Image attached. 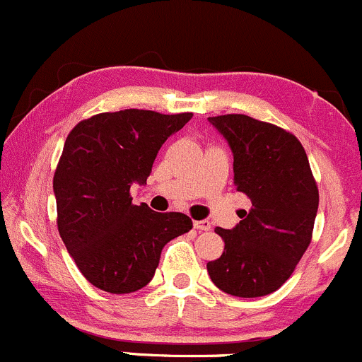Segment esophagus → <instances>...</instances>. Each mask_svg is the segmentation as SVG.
<instances>
[{
	"instance_id": "34e87169",
	"label": "esophagus",
	"mask_w": 362,
	"mask_h": 362,
	"mask_svg": "<svg viewBox=\"0 0 362 362\" xmlns=\"http://www.w3.org/2000/svg\"><path fill=\"white\" fill-rule=\"evenodd\" d=\"M193 227L197 228V230H211V223L207 220H199V221H193Z\"/></svg>"
}]
</instances>
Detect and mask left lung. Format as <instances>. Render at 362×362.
Here are the masks:
<instances>
[{
	"instance_id": "1",
	"label": "left lung",
	"mask_w": 362,
	"mask_h": 362,
	"mask_svg": "<svg viewBox=\"0 0 362 362\" xmlns=\"http://www.w3.org/2000/svg\"><path fill=\"white\" fill-rule=\"evenodd\" d=\"M234 153L235 189L252 200L232 230L216 227L225 243L207 273L220 291L260 298L294 273L313 235L318 188L299 139L245 114L209 117Z\"/></svg>"
}]
</instances>
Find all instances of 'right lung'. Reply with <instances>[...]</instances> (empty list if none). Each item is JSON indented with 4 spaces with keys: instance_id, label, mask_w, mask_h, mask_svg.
Returning <instances> with one entry per match:
<instances>
[{
    "instance_id": "1",
    "label": "right lung",
    "mask_w": 362,
    "mask_h": 362,
    "mask_svg": "<svg viewBox=\"0 0 362 362\" xmlns=\"http://www.w3.org/2000/svg\"><path fill=\"white\" fill-rule=\"evenodd\" d=\"M192 112L124 109L75 124L54 173L58 230L82 276L100 291L130 294L155 276L162 248L193 227L182 213L132 204L163 142Z\"/></svg>"
}]
</instances>
